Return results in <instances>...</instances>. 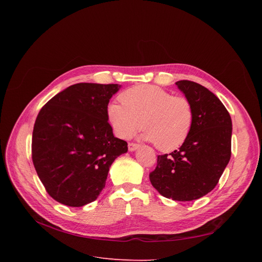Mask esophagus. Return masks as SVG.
<instances>
[{
    "mask_svg": "<svg viewBox=\"0 0 262 262\" xmlns=\"http://www.w3.org/2000/svg\"><path fill=\"white\" fill-rule=\"evenodd\" d=\"M139 147H140V145L137 144V143H129V145H128V148H129L130 152H134V150L138 149Z\"/></svg>",
    "mask_w": 262,
    "mask_h": 262,
    "instance_id": "34e87169",
    "label": "esophagus"
}]
</instances>
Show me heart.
Listing matches in <instances>:
<instances>
[{"mask_svg":"<svg viewBox=\"0 0 262 262\" xmlns=\"http://www.w3.org/2000/svg\"><path fill=\"white\" fill-rule=\"evenodd\" d=\"M121 104H110L107 120L121 139H129L143 125V140L162 152H171L185 143L193 123L190 101L154 85H138L120 95Z\"/></svg>","mask_w":262,"mask_h":262,"instance_id":"obj_1","label":"heart"}]
</instances>
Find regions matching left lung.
Returning a JSON list of instances; mask_svg holds the SVG:
<instances>
[{"label":"left lung","mask_w":262,"mask_h":262,"mask_svg":"<svg viewBox=\"0 0 262 262\" xmlns=\"http://www.w3.org/2000/svg\"><path fill=\"white\" fill-rule=\"evenodd\" d=\"M176 85L192 106V128L179 149L157 156L149 180L165 198L192 201L215 188L229 162L232 119L222 101L204 86L187 80Z\"/></svg>","instance_id":"1"}]
</instances>
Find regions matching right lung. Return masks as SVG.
<instances>
[{
    "instance_id": "add662e5",
    "label": "right lung",
    "mask_w": 262,
    "mask_h": 262,
    "mask_svg": "<svg viewBox=\"0 0 262 262\" xmlns=\"http://www.w3.org/2000/svg\"><path fill=\"white\" fill-rule=\"evenodd\" d=\"M119 84L78 83L52 97L39 112L31 153L39 179L55 201L83 207L105 188L110 166L128 152L107 120Z\"/></svg>"
}]
</instances>
